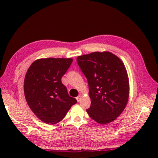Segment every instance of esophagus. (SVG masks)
Masks as SVG:
<instances>
[{
	"mask_svg": "<svg viewBox=\"0 0 158 158\" xmlns=\"http://www.w3.org/2000/svg\"><path fill=\"white\" fill-rule=\"evenodd\" d=\"M81 97H82V95H79V96H78V97H77V98H76V100H77V102H80V100H81Z\"/></svg>",
	"mask_w": 158,
	"mask_h": 158,
	"instance_id": "obj_1",
	"label": "esophagus"
}]
</instances>
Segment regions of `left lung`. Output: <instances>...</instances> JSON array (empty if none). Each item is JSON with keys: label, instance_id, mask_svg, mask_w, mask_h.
Returning a JSON list of instances; mask_svg holds the SVG:
<instances>
[{"label": "left lung", "instance_id": "1", "mask_svg": "<svg viewBox=\"0 0 158 158\" xmlns=\"http://www.w3.org/2000/svg\"><path fill=\"white\" fill-rule=\"evenodd\" d=\"M77 60L89 83L91 105L88 114L100 124L114 121L129 99V78L123 62L109 52L79 56Z\"/></svg>", "mask_w": 158, "mask_h": 158}]
</instances>
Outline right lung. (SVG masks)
I'll return each mask as SVG.
<instances>
[{
  "mask_svg": "<svg viewBox=\"0 0 158 158\" xmlns=\"http://www.w3.org/2000/svg\"><path fill=\"white\" fill-rule=\"evenodd\" d=\"M73 60L63 58H40L31 64L26 74V100L34 114L45 123L53 125L62 121L77 103L61 82Z\"/></svg>",
  "mask_w": 158,
  "mask_h": 158,
  "instance_id": "1",
  "label": "right lung"
}]
</instances>
